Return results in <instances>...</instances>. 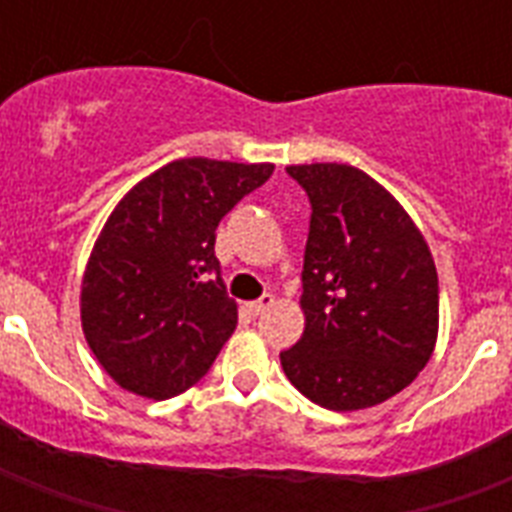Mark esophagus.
I'll return each instance as SVG.
<instances>
[{
	"label": "esophagus",
	"instance_id": "obj_1",
	"mask_svg": "<svg viewBox=\"0 0 512 512\" xmlns=\"http://www.w3.org/2000/svg\"><path fill=\"white\" fill-rule=\"evenodd\" d=\"M273 303H276V297H273L271 292H265V295L260 297V300H255V303H249V311L255 313V316H260V313L268 311V308H271Z\"/></svg>",
	"mask_w": 512,
	"mask_h": 512
}]
</instances>
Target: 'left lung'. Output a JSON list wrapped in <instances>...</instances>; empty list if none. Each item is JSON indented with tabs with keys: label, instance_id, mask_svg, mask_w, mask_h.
Listing matches in <instances>:
<instances>
[{
	"label": "left lung",
	"instance_id": "obj_1",
	"mask_svg": "<svg viewBox=\"0 0 512 512\" xmlns=\"http://www.w3.org/2000/svg\"><path fill=\"white\" fill-rule=\"evenodd\" d=\"M308 193L303 260L305 332L281 366L313 404L353 412L404 390L438 335V276L404 207L348 164H300Z\"/></svg>",
	"mask_w": 512,
	"mask_h": 512
}]
</instances>
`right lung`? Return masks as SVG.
I'll return each mask as SVG.
<instances>
[{"instance_id":"right-lung-1","label":"right lung","mask_w":512,"mask_h":512,"mask_svg":"<svg viewBox=\"0 0 512 512\" xmlns=\"http://www.w3.org/2000/svg\"><path fill=\"white\" fill-rule=\"evenodd\" d=\"M271 175L273 164L177 159L111 212L84 271L82 329L124 390L164 401L209 372L239 321L217 223Z\"/></svg>"}]
</instances>
